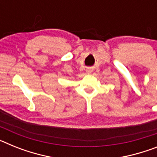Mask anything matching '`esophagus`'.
Instances as JSON below:
<instances>
[{"label": "esophagus", "instance_id": "esophagus-1", "mask_svg": "<svg viewBox=\"0 0 157 157\" xmlns=\"http://www.w3.org/2000/svg\"><path fill=\"white\" fill-rule=\"evenodd\" d=\"M90 71H91L90 70V69H89V70H87V72H88V73H90Z\"/></svg>", "mask_w": 157, "mask_h": 157}]
</instances>
